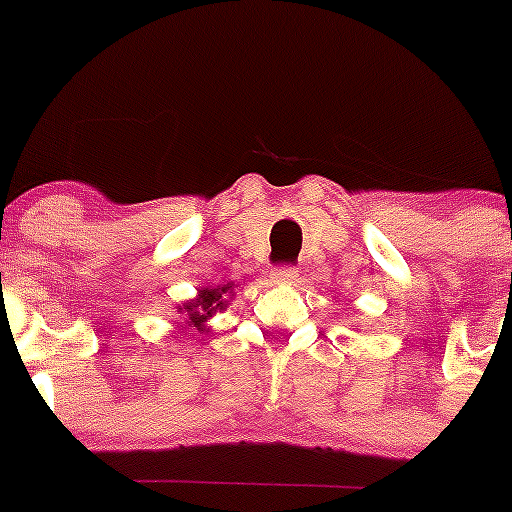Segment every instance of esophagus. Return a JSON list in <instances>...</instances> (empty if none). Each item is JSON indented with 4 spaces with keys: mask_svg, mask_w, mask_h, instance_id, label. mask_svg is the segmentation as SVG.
<instances>
[{
    "mask_svg": "<svg viewBox=\"0 0 512 512\" xmlns=\"http://www.w3.org/2000/svg\"><path fill=\"white\" fill-rule=\"evenodd\" d=\"M297 270L294 267H277V270L270 272V280L275 282V285H292V282H297Z\"/></svg>",
    "mask_w": 512,
    "mask_h": 512,
    "instance_id": "34e87169",
    "label": "esophagus"
}]
</instances>
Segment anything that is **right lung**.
<instances>
[{
	"label": "right lung",
	"instance_id": "right-lung-1",
	"mask_svg": "<svg viewBox=\"0 0 512 512\" xmlns=\"http://www.w3.org/2000/svg\"><path fill=\"white\" fill-rule=\"evenodd\" d=\"M232 289H235L232 282H227L223 287H200L198 294L188 302L178 304L175 312L185 319L188 327H195L198 332H208V319L227 309V299L232 297Z\"/></svg>",
	"mask_w": 512,
	"mask_h": 512
}]
</instances>
